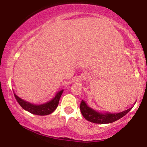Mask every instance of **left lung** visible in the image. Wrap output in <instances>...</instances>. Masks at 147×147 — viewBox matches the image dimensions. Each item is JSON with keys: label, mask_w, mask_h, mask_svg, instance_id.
I'll return each instance as SVG.
<instances>
[{"label": "left lung", "mask_w": 147, "mask_h": 147, "mask_svg": "<svg viewBox=\"0 0 147 147\" xmlns=\"http://www.w3.org/2000/svg\"><path fill=\"white\" fill-rule=\"evenodd\" d=\"M80 108L81 110L82 114L88 121L96 124H108L115 122L123 117L128 112L131 110L132 107L125 110V111L120 112V113H100V112H96L88 107L86 102L84 100H82L81 104H80Z\"/></svg>", "instance_id": "8db88e82"}]
</instances>
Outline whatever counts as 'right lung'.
<instances>
[{"mask_svg":"<svg viewBox=\"0 0 147 147\" xmlns=\"http://www.w3.org/2000/svg\"><path fill=\"white\" fill-rule=\"evenodd\" d=\"M63 90H62L60 92H57L55 97L51 101L39 106L34 105V104L29 103V102L24 101L23 100L18 97L16 94H14V95H15V97L18 103L20 104V106L24 110L31 112V114H35V115L45 116L52 113L57 108L58 104H59L60 97H61V94L63 93Z\"/></svg>","mask_w":147,"mask_h":147,"instance_id":"add662e5","label":"right lung"}]
</instances>
